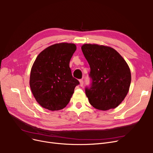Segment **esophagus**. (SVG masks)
<instances>
[{
    "instance_id": "1",
    "label": "esophagus",
    "mask_w": 153,
    "mask_h": 153,
    "mask_svg": "<svg viewBox=\"0 0 153 153\" xmlns=\"http://www.w3.org/2000/svg\"><path fill=\"white\" fill-rule=\"evenodd\" d=\"M79 82H80V85H81V87H82L83 86V85H84V81L82 79H80L79 80Z\"/></svg>"
}]
</instances>
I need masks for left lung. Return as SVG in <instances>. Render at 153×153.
<instances>
[{
	"label": "left lung",
	"mask_w": 153,
	"mask_h": 153,
	"mask_svg": "<svg viewBox=\"0 0 153 153\" xmlns=\"http://www.w3.org/2000/svg\"><path fill=\"white\" fill-rule=\"evenodd\" d=\"M81 49L91 68V82L85 88L89 103L100 110L116 108L125 98L131 84L127 63L110 47L85 44Z\"/></svg>",
	"instance_id": "1"
}]
</instances>
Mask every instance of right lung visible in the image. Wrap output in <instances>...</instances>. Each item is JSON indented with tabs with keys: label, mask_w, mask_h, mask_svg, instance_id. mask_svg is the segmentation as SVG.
<instances>
[{
	"label": "right lung",
	"mask_w": 153,
	"mask_h": 153,
	"mask_svg": "<svg viewBox=\"0 0 153 153\" xmlns=\"http://www.w3.org/2000/svg\"><path fill=\"white\" fill-rule=\"evenodd\" d=\"M76 50L71 43L51 45L40 53L31 68L30 85L40 105L51 111L69 103L77 79L72 77L69 62Z\"/></svg>",
	"instance_id": "right-lung-1"
}]
</instances>
